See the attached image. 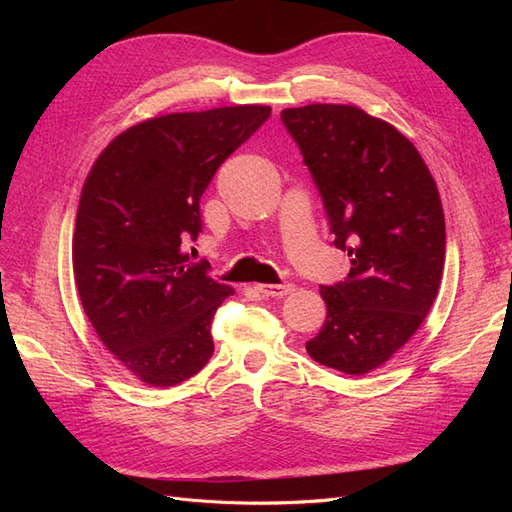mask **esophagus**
Wrapping results in <instances>:
<instances>
[{
  "label": "esophagus",
  "mask_w": 512,
  "mask_h": 512,
  "mask_svg": "<svg viewBox=\"0 0 512 512\" xmlns=\"http://www.w3.org/2000/svg\"><path fill=\"white\" fill-rule=\"evenodd\" d=\"M256 290L267 299H282L294 290V286L292 284H258Z\"/></svg>",
  "instance_id": "1"
}]
</instances>
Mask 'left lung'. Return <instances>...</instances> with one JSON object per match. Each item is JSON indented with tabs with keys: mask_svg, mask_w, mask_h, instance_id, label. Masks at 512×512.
I'll list each match as a JSON object with an SVG mask.
<instances>
[{
	"mask_svg": "<svg viewBox=\"0 0 512 512\" xmlns=\"http://www.w3.org/2000/svg\"><path fill=\"white\" fill-rule=\"evenodd\" d=\"M282 121L352 265L344 282L320 286L327 320L305 348L363 376L408 342L438 294L446 226L436 181L404 134L359 106L286 108Z\"/></svg>",
	"mask_w": 512,
	"mask_h": 512,
	"instance_id": "1",
	"label": "left lung"
}]
</instances>
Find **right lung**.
I'll list each match as a JSON object with an SVG mask.
<instances>
[{
    "mask_svg": "<svg viewBox=\"0 0 512 512\" xmlns=\"http://www.w3.org/2000/svg\"><path fill=\"white\" fill-rule=\"evenodd\" d=\"M271 108L222 106L136 123L85 179L72 237L74 282L102 344L149 386L192 378L213 354L211 320L232 288L190 262L200 196Z\"/></svg>",
    "mask_w": 512,
    "mask_h": 512,
    "instance_id": "obj_1",
    "label": "right lung"
}]
</instances>
